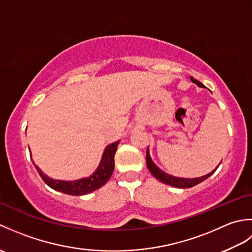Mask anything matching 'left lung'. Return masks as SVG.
<instances>
[{"mask_svg":"<svg viewBox=\"0 0 252 252\" xmlns=\"http://www.w3.org/2000/svg\"><path fill=\"white\" fill-rule=\"evenodd\" d=\"M190 80L191 82L196 83L198 87L200 88H205V85H203L202 83H200L198 80L194 79L192 77H190ZM146 164H147V168L148 170L151 171V173L156 178L157 180H159L160 182H162V183L164 184H168V185H171V186H174V187H178V189H189V187H192L195 186L197 184L201 183L202 181L207 180L209 176L212 175L213 173H215V171L218 169H216L215 171H212V172H210L207 175H203L201 176V178H197V179H181V178H175V176H172L170 174H167L165 172H163L162 170H160L156 164H155L153 162V160L151 158V156H149V153H148V149L146 152ZM220 165V164H219ZM218 165V167H219Z\"/></svg>","mask_w":252,"mask_h":252,"instance_id":"8db88e82","label":"left lung"}]
</instances>
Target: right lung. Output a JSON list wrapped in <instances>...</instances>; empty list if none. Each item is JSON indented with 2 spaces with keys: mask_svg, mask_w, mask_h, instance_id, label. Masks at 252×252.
I'll list each match as a JSON object with an SVG mask.
<instances>
[{
  "mask_svg": "<svg viewBox=\"0 0 252 252\" xmlns=\"http://www.w3.org/2000/svg\"><path fill=\"white\" fill-rule=\"evenodd\" d=\"M118 144H119V142H115L106 147L105 152L103 154V158H101V161L98 165L97 170H96L92 175L89 176V178L81 179L78 181H72V182L57 181V180H53L49 178V176H46L39 168L36 167V165H35V169L37 172H39L42 180H43L50 187H52L53 189L65 192V194L72 195V196L89 194V192H92L95 189H98L99 187L105 185L107 183V181L110 179V176L112 172H114V169H115L114 157L117 151Z\"/></svg>",
  "mask_w": 252,
  "mask_h": 252,
  "instance_id": "1",
  "label": "right lung"
}]
</instances>
